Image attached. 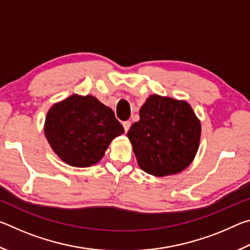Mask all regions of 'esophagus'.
<instances>
[{
    "label": "esophagus",
    "instance_id": "esophagus-1",
    "mask_svg": "<svg viewBox=\"0 0 250 250\" xmlns=\"http://www.w3.org/2000/svg\"><path fill=\"white\" fill-rule=\"evenodd\" d=\"M122 125H124V128H125V132H128L130 126H131V122L130 121H125V122H122Z\"/></svg>",
    "mask_w": 250,
    "mask_h": 250
}]
</instances>
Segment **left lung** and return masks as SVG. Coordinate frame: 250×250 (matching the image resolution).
I'll return each instance as SVG.
<instances>
[{"label":"left lung","mask_w":250,"mask_h":250,"mask_svg":"<svg viewBox=\"0 0 250 250\" xmlns=\"http://www.w3.org/2000/svg\"><path fill=\"white\" fill-rule=\"evenodd\" d=\"M129 140L139 167L154 176L176 174L195 156L201 122L186 101L151 95L131 125Z\"/></svg>","instance_id":"obj_1"}]
</instances>
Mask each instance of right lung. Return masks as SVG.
I'll return each instance as SVG.
<instances>
[{
    "mask_svg": "<svg viewBox=\"0 0 250 250\" xmlns=\"http://www.w3.org/2000/svg\"><path fill=\"white\" fill-rule=\"evenodd\" d=\"M44 131L59 159L71 167H87L103 159L110 142L125 129L96 97L73 95L48 110Z\"/></svg>",
    "mask_w": 250,
    "mask_h": 250,
    "instance_id": "right-lung-1",
    "label": "right lung"
}]
</instances>
